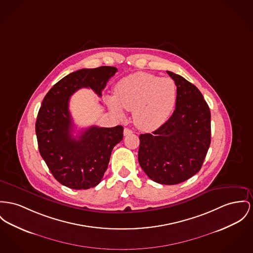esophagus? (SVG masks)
Wrapping results in <instances>:
<instances>
[{
	"instance_id": "1",
	"label": "esophagus",
	"mask_w": 253,
	"mask_h": 253,
	"mask_svg": "<svg viewBox=\"0 0 253 253\" xmlns=\"http://www.w3.org/2000/svg\"><path fill=\"white\" fill-rule=\"evenodd\" d=\"M133 131L131 130V129H129V128H127V127H126L125 129H124V135L125 136H127V135L131 134Z\"/></svg>"
}]
</instances>
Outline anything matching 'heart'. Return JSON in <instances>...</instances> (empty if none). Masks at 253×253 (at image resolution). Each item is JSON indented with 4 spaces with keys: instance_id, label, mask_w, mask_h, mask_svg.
Listing matches in <instances>:
<instances>
[{
    "instance_id": "obj_1",
    "label": "heart",
    "mask_w": 253,
    "mask_h": 253,
    "mask_svg": "<svg viewBox=\"0 0 253 253\" xmlns=\"http://www.w3.org/2000/svg\"><path fill=\"white\" fill-rule=\"evenodd\" d=\"M176 98L177 87L172 79L137 72L118 82L114 96H107L106 101L120 116L123 108L133 111L136 126L144 131H153L170 117Z\"/></svg>"
}]
</instances>
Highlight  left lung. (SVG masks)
<instances>
[{
    "instance_id": "1",
    "label": "left lung",
    "mask_w": 253,
    "mask_h": 253,
    "mask_svg": "<svg viewBox=\"0 0 253 253\" xmlns=\"http://www.w3.org/2000/svg\"><path fill=\"white\" fill-rule=\"evenodd\" d=\"M177 87L175 109L158 129L139 136L138 161L157 183L174 185L195 175L211 142V114L201 91L167 71Z\"/></svg>"
}]
</instances>
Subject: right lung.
Returning <instances> with one entry per match:
<instances>
[{
  "label": "right lung",
  "mask_w": 253,
  "mask_h": 253,
  "mask_svg": "<svg viewBox=\"0 0 253 253\" xmlns=\"http://www.w3.org/2000/svg\"><path fill=\"white\" fill-rule=\"evenodd\" d=\"M117 68L101 66L69 74L53 85L39 109L35 132L39 152L54 178L62 185L82 190L98 185L108 167L113 148L123 140L122 126H92L74 137L70 97L91 88L100 97Z\"/></svg>",
  "instance_id": "right-lung-1"
}]
</instances>
